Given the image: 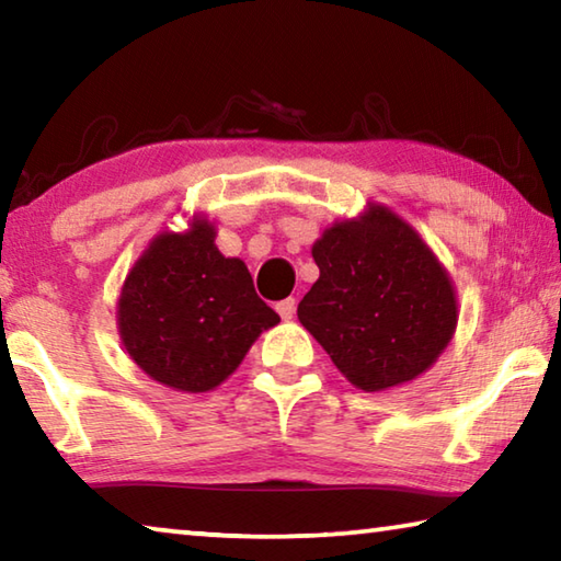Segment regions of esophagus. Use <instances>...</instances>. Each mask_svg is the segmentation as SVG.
Segmentation results:
<instances>
[{
  "instance_id": "obj_1",
  "label": "esophagus",
  "mask_w": 561,
  "mask_h": 561,
  "mask_svg": "<svg viewBox=\"0 0 561 561\" xmlns=\"http://www.w3.org/2000/svg\"><path fill=\"white\" fill-rule=\"evenodd\" d=\"M277 311H279V317H282L284 321H289V319L294 317V311H297V299L289 297V299L279 301V304H277Z\"/></svg>"
}]
</instances>
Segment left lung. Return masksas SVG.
Instances as JSON below:
<instances>
[{
  "mask_svg": "<svg viewBox=\"0 0 561 561\" xmlns=\"http://www.w3.org/2000/svg\"><path fill=\"white\" fill-rule=\"evenodd\" d=\"M319 279L297 317L348 383L366 393L413 381L438 360L458 327L448 270L391 207L368 203L311 247Z\"/></svg>",
  "mask_w": 561,
  "mask_h": 561,
  "instance_id": "8db88e82",
  "label": "left lung"
}]
</instances>
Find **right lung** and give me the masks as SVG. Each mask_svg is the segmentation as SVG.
Masks as SVG:
<instances>
[{
  "mask_svg": "<svg viewBox=\"0 0 561 561\" xmlns=\"http://www.w3.org/2000/svg\"><path fill=\"white\" fill-rule=\"evenodd\" d=\"M215 222L193 215L185 232H158L121 287V344L140 371L183 393L227 381L279 314L252 274L215 244Z\"/></svg>",
  "mask_w": 561,
  "mask_h": 561,
  "instance_id": "1",
  "label": "right lung"
}]
</instances>
